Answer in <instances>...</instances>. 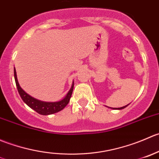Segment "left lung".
Instances as JSON below:
<instances>
[{
	"instance_id": "1",
	"label": "left lung",
	"mask_w": 159,
	"mask_h": 159,
	"mask_svg": "<svg viewBox=\"0 0 159 159\" xmlns=\"http://www.w3.org/2000/svg\"><path fill=\"white\" fill-rule=\"evenodd\" d=\"M127 106H128V105H126V106H125V107H120V108H116V109H117V110H121V109H124V108L126 107Z\"/></svg>"
}]
</instances>
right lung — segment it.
Returning a JSON list of instances; mask_svg holds the SVG:
<instances>
[{"mask_svg":"<svg viewBox=\"0 0 159 159\" xmlns=\"http://www.w3.org/2000/svg\"><path fill=\"white\" fill-rule=\"evenodd\" d=\"M14 74H15V83H16L17 88H18V91L19 93L20 96H21V99L23 101L28 105L29 107L35 111L36 112L39 113V114L42 115H49V114H55L59 111H62L70 102V98H71L72 93H73V86H74V83L72 85L71 89L68 92L67 95L66 96L65 98L62 99V100L58 102H44L41 101V100H36L35 98H33L28 93H26L21 87L20 86L19 83H18V79H17V75H16V70H14Z\"/></svg>","mask_w":159,"mask_h":159,"instance_id":"obj_1","label":"right lung"}]
</instances>
